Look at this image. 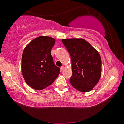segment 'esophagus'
<instances>
[{
  "mask_svg": "<svg viewBox=\"0 0 124 124\" xmlns=\"http://www.w3.org/2000/svg\"><path fill=\"white\" fill-rule=\"evenodd\" d=\"M64 70H65V68H64V67H63V66H62V67L60 68L61 72H64Z\"/></svg>",
  "mask_w": 124,
  "mask_h": 124,
  "instance_id": "34e87169",
  "label": "esophagus"
}]
</instances>
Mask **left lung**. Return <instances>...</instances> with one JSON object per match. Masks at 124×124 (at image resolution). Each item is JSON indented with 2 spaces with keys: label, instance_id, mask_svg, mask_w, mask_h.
<instances>
[{
  "label": "left lung",
  "instance_id": "obj_1",
  "mask_svg": "<svg viewBox=\"0 0 124 124\" xmlns=\"http://www.w3.org/2000/svg\"><path fill=\"white\" fill-rule=\"evenodd\" d=\"M62 41L72 60L71 85L81 92L91 90L101 76V60L99 52L84 39H62Z\"/></svg>",
  "mask_w": 124,
  "mask_h": 124
}]
</instances>
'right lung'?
Segmentation results:
<instances>
[{"mask_svg": "<svg viewBox=\"0 0 124 124\" xmlns=\"http://www.w3.org/2000/svg\"><path fill=\"white\" fill-rule=\"evenodd\" d=\"M55 39L40 36L25 47L21 59V70L25 82L33 89L41 90L48 87L60 73L51 55Z\"/></svg>", "mask_w": 124, "mask_h": 124, "instance_id": "add662e5", "label": "right lung"}]
</instances>
